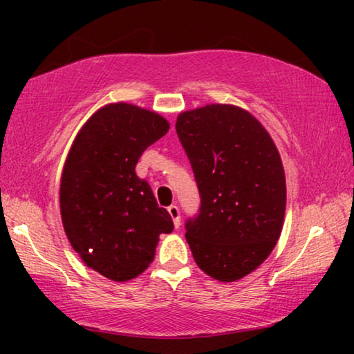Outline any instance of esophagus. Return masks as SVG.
<instances>
[{
    "instance_id": "34e87169",
    "label": "esophagus",
    "mask_w": 354,
    "mask_h": 354,
    "mask_svg": "<svg viewBox=\"0 0 354 354\" xmlns=\"http://www.w3.org/2000/svg\"><path fill=\"white\" fill-rule=\"evenodd\" d=\"M167 211H169V214L172 216V219H178V214H180V211H178V207L176 205L167 206Z\"/></svg>"
}]
</instances>
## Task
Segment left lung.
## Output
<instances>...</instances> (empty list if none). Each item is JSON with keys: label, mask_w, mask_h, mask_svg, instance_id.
Instances as JSON below:
<instances>
[{"label": "left lung", "mask_w": 354, "mask_h": 354, "mask_svg": "<svg viewBox=\"0 0 354 354\" xmlns=\"http://www.w3.org/2000/svg\"><path fill=\"white\" fill-rule=\"evenodd\" d=\"M167 130L156 113L108 104L86 120L67 154L59 190L66 235L88 268L114 282L142 274L159 235L174 230L167 203L135 174L145 149Z\"/></svg>", "instance_id": "8db88e82"}]
</instances>
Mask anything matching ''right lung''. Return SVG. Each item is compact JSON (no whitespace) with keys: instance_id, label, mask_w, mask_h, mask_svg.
<instances>
[{"instance_id":"1","label":"right lung","mask_w":354,"mask_h":354,"mask_svg":"<svg viewBox=\"0 0 354 354\" xmlns=\"http://www.w3.org/2000/svg\"><path fill=\"white\" fill-rule=\"evenodd\" d=\"M176 130L201 200L185 222L193 259L212 279L235 282L268 259L282 232V159L263 125L236 106L187 111Z\"/></svg>"}]
</instances>
